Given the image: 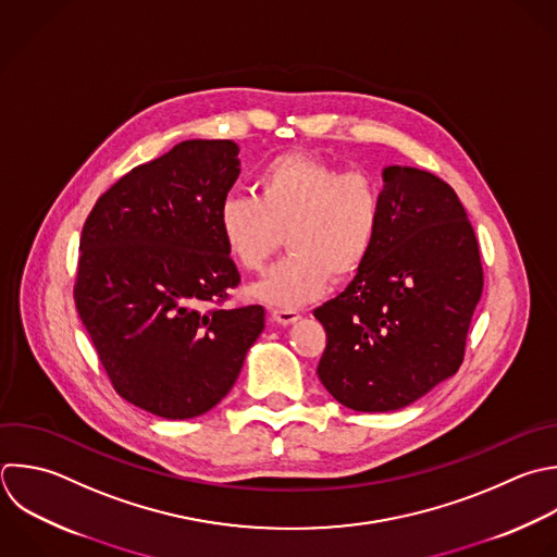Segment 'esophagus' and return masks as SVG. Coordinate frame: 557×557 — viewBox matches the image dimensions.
<instances>
[{
	"label": "esophagus",
	"instance_id": "1",
	"mask_svg": "<svg viewBox=\"0 0 557 557\" xmlns=\"http://www.w3.org/2000/svg\"><path fill=\"white\" fill-rule=\"evenodd\" d=\"M270 318H272V322H276L281 326H287V324L298 322L302 315H300L298 309H272Z\"/></svg>",
	"mask_w": 557,
	"mask_h": 557
}]
</instances>
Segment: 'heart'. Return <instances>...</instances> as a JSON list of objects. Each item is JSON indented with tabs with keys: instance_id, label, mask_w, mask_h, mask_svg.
<instances>
[{
	"instance_id": "1",
	"label": "heart",
	"mask_w": 557,
	"mask_h": 557,
	"mask_svg": "<svg viewBox=\"0 0 557 557\" xmlns=\"http://www.w3.org/2000/svg\"><path fill=\"white\" fill-rule=\"evenodd\" d=\"M257 194L233 189L218 205V231L228 257L246 272L263 268L285 233L289 255L250 287L276 309L320 298L335 278L357 274L379 231V194L363 174L305 154L272 159Z\"/></svg>"
}]
</instances>
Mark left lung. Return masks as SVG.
<instances>
[{"mask_svg":"<svg viewBox=\"0 0 557 557\" xmlns=\"http://www.w3.org/2000/svg\"><path fill=\"white\" fill-rule=\"evenodd\" d=\"M481 289L476 237L450 185L418 168H385L372 252L313 311L326 331L322 385L355 411L411 405L461 366Z\"/></svg>","mask_w":557,"mask_h":557,"instance_id":"8db88e82","label":"left lung"}]
</instances>
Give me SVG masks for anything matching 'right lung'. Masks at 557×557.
Returning a JSON list of instances; mask_svg holds the SVG:
<instances>
[{
    "mask_svg": "<svg viewBox=\"0 0 557 557\" xmlns=\"http://www.w3.org/2000/svg\"><path fill=\"white\" fill-rule=\"evenodd\" d=\"M228 139H191L120 178L85 222L78 315L120 396L168 418L213 409L265 326L259 305L222 309L239 272L218 205L239 176Z\"/></svg>",
    "mask_w": 557,
    "mask_h": 557,
    "instance_id": "add662e5",
    "label": "right lung"
}]
</instances>
